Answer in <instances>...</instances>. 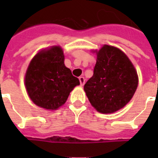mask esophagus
<instances>
[{
	"instance_id": "esophagus-1",
	"label": "esophagus",
	"mask_w": 158,
	"mask_h": 158,
	"mask_svg": "<svg viewBox=\"0 0 158 158\" xmlns=\"http://www.w3.org/2000/svg\"><path fill=\"white\" fill-rule=\"evenodd\" d=\"M79 82H80V85L83 86V85L84 84V83H85V79H84V77L80 76L79 78Z\"/></svg>"
}]
</instances>
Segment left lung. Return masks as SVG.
Segmentation results:
<instances>
[{"label":"left lung","instance_id":"left-lung-1","mask_svg":"<svg viewBox=\"0 0 158 158\" xmlns=\"http://www.w3.org/2000/svg\"><path fill=\"white\" fill-rule=\"evenodd\" d=\"M97 55L94 75L84 84V91L98 111L115 112L134 96L138 87L137 72L118 48L104 45Z\"/></svg>","mask_w":158,"mask_h":158}]
</instances>
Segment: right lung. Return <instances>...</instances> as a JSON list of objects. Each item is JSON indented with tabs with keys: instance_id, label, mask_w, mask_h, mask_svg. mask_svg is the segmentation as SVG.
Returning <instances> with one entry per match:
<instances>
[{
	"instance_id": "right-lung-1",
	"label": "right lung",
	"mask_w": 158,
	"mask_h": 158,
	"mask_svg": "<svg viewBox=\"0 0 158 158\" xmlns=\"http://www.w3.org/2000/svg\"><path fill=\"white\" fill-rule=\"evenodd\" d=\"M60 47L38 52L31 60L25 74L28 96L37 106L56 110L66 102L79 80L64 64Z\"/></svg>"
}]
</instances>
